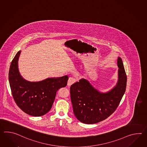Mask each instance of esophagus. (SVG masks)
<instances>
[{"instance_id":"obj_1","label":"esophagus","mask_w":147,"mask_h":147,"mask_svg":"<svg viewBox=\"0 0 147 147\" xmlns=\"http://www.w3.org/2000/svg\"><path fill=\"white\" fill-rule=\"evenodd\" d=\"M76 81V79L73 78V77H70L69 78V80H68V81H67V85L69 86L71 85L74 84L75 83V82Z\"/></svg>"}]
</instances>
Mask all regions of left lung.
Instances as JSON below:
<instances>
[{
	"instance_id": "obj_1",
	"label": "left lung",
	"mask_w": 147,
	"mask_h": 147,
	"mask_svg": "<svg viewBox=\"0 0 147 147\" xmlns=\"http://www.w3.org/2000/svg\"><path fill=\"white\" fill-rule=\"evenodd\" d=\"M117 66L118 82L108 93L98 91L83 78L71 86L73 112L79 121L85 124L96 123L107 119L116 110L125 91L127 81L120 57L117 59Z\"/></svg>"
}]
</instances>
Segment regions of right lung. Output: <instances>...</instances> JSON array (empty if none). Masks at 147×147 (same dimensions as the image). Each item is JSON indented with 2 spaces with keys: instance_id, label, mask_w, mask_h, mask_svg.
Returning <instances> with one entry per match:
<instances>
[{
  "instance_id": "add662e5",
  "label": "right lung",
  "mask_w": 147,
  "mask_h": 147,
  "mask_svg": "<svg viewBox=\"0 0 147 147\" xmlns=\"http://www.w3.org/2000/svg\"><path fill=\"white\" fill-rule=\"evenodd\" d=\"M21 51L14 57L10 64L8 78L13 100L25 113L34 117L46 114L52 107L56 92L65 87L69 77L47 78L42 81L30 82L22 78L18 69Z\"/></svg>"
}]
</instances>
